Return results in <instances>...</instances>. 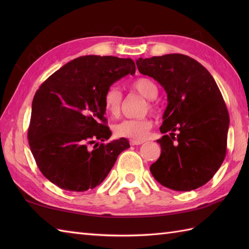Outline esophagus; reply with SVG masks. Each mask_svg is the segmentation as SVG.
<instances>
[{
	"label": "esophagus",
	"mask_w": 249,
	"mask_h": 249,
	"mask_svg": "<svg viewBox=\"0 0 249 249\" xmlns=\"http://www.w3.org/2000/svg\"><path fill=\"white\" fill-rule=\"evenodd\" d=\"M142 143H143V141H141V140H130L131 145H140Z\"/></svg>",
	"instance_id": "34e87169"
}]
</instances>
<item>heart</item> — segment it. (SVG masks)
Here are the masks:
<instances>
[{
  "label": "heart",
  "instance_id": "b5f03b06",
  "mask_svg": "<svg viewBox=\"0 0 249 249\" xmlns=\"http://www.w3.org/2000/svg\"><path fill=\"white\" fill-rule=\"evenodd\" d=\"M130 87L134 91L138 92L147 99H154L158 94L157 86L150 78L142 77L135 79ZM122 102H123V94L121 89L114 86L109 88L104 97L106 112L111 116H118L121 111ZM151 128L152 122L150 119H127L116 123L113 126V131L116 137H121V138L143 140L149 135Z\"/></svg>",
  "mask_w": 249,
  "mask_h": 249
}]
</instances>
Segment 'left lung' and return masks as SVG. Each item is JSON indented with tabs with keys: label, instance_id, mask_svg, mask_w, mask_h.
<instances>
[{
	"label": "left lung",
	"instance_id": "8db88e82",
	"mask_svg": "<svg viewBox=\"0 0 249 249\" xmlns=\"http://www.w3.org/2000/svg\"><path fill=\"white\" fill-rule=\"evenodd\" d=\"M142 75L167 93L157 142L161 153L152 176L162 186L189 192L208 183L223 163L229 114L214 78L199 62L173 53L136 61Z\"/></svg>",
	"mask_w": 249,
	"mask_h": 249
}]
</instances>
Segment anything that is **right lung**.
I'll list each match as a JSON object with an SVG mask.
<instances>
[{"label":"right lung","mask_w":249,"mask_h":249,"mask_svg":"<svg viewBox=\"0 0 249 249\" xmlns=\"http://www.w3.org/2000/svg\"><path fill=\"white\" fill-rule=\"evenodd\" d=\"M135 72L131 59L84 55L68 62L37 89L28 139L37 166L51 183L70 192L92 189L128 149L125 138L107 144L99 141L111 137L104 116L106 92Z\"/></svg>","instance_id":"right-lung-1"}]
</instances>
